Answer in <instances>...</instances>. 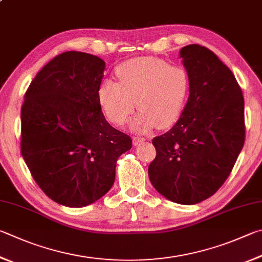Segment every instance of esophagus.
<instances>
[{"instance_id": "34e87169", "label": "esophagus", "mask_w": 262, "mask_h": 262, "mask_svg": "<svg viewBox=\"0 0 262 262\" xmlns=\"http://www.w3.org/2000/svg\"><path fill=\"white\" fill-rule=\"evenodd\" d=\"M144 141H145L144 137H141V136H134V137H133V144H134V145H139L141 143H143Z\"/></svg>"}]
</instances>
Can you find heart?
<instances>
[{
  "mask_svg": "<svg viewBox=\"0 0 262 262\" xmlns=\"http://www.w3.org/2000/svg\"><path fill=\"white\" fill-rule=\"evenodd\" d=\"M119 83L106 80L98 90V99L108 120L125 123L136 107L133 120L136 130L154 126H172L182 113L189 92V75L181 65L168 64L157 57H136L116 70Z\"/></svg>",
  "mask_w": 262,
  "mask_h": 262,
  "instance_id": "obj_1",
  "label": "heart"
}]
</instances>
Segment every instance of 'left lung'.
<instances>
[{
  "mask_svg": "<svg viewBox=\"0 0 262 262\" xmlns=\"http://www.w3.org/2000/svg\"><path fill=\"white\" fill-rule=\"evenodd\" d=\"M189 98L178 122L152 140L149 178L159 193L183 205L213 196L229 177L245 141L244 98L231 71L210 49L180 51Z\"/></svg>",
  "mask_w": 262,
  "mask_h": 262,
  "instance_id": "obj_1",
  "label": "left lung"
}]
</instances>
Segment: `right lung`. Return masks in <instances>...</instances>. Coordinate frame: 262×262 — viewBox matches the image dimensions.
Masks as SVG:
<instances>
[{
	"label": "right lung",
	"mask_w": 262,
	"mask_h": 262,
	"mask_svg": "<svg viewBox=\"0 0 262 262\" xmlns=\"http://www.w3.org/2000/svg\"><path fill=\"white\" fill-rule=\"evenodd\" d=\"M105 61L66 51L42 68L21 106V156L37 185L60 205L83 207L103 197L132 139L105 120L98 90Z\"/></svg>",
	"instance_id": "1"
}]
</instances>
